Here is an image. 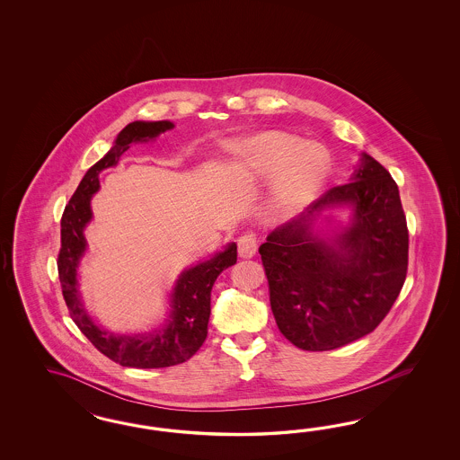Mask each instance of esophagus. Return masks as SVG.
<instances>
[{"label":"esophagus","instance_id":"esophagus-1","mask_svg":"<svg viewBox=\"0 0 460 460\" xmlns=\"http://www.w3.org/2000/svg\"><path fill=\"white\" fill-rule=\"evenodd\" d=\"M258 251V241H256V234L252 233H244L243 236L237 239V252L241 258H251L254 256Z\"/></svg>","mask_w":460,"mask_h":460}]
</instances>
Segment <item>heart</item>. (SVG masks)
Wrapping results in <instances>:
<instances>
[{
  "label": "heart",
  "instance_id": "1",
  "mask_svg": "<svg viewBox=\"0 0 460 460\" xmlns=\"http://www.w3.org/2000/svg\"><path fill=\"white\" fill-rule=\"evenodd\" d=\"M237 152L251 168L277 177L265 206L270 219H288L305 208L329 175V156L317 145L271 131L239 145Z\"/></svg>",
  "mask_w": 460,
  "mask_h": 460
}]
</instances>
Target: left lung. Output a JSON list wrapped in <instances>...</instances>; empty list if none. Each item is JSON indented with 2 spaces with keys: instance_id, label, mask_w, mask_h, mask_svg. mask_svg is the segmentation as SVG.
I'll return each mask as SVG.
<instances>
[{
  "instance_id": "1",
  "label": "left lung",
  "mask_w": 460,
  "mask_h": 460,
  "mask_svg": "<svg viewBox=\"0 0 460 460\" xmlns=\"http://www.w3.org/2000/svg\"><path fill=\"white\" fill-rule=\"evenodd\" d=\"M341 203L353 206L351 226L332 243L314 237L313 216ZM260 254L275 321L293 346L332 350L371 334L396 302L408 270V227L396 181L362 155L350 181L271 231Z\"/></svg>"
}]
</instances>
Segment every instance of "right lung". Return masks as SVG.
I'll list each match as a JSON object with an SVG mask.
<instances>
[{
    "mask_svg": "<svg viewBox=\"0 0 460 460\" xmlns=\"http://www.w3.org/2000/svg\"><path fill=\"white\" fill-rule=\"evenodd\" d=\"M170 128H173L170 121H135L126 126L108 155L87 170L60 219L57 270L70 319L101 354L126 367L158 369L190 359L208 337L212 285L237 260L236 244L231 243L227 250L216 254L209 261L185 270L172 293V315L167 327L152 334H110L87 317L77 293L75 268L85 250L83 231L93 217L91 197L98 192L99 173L104 168L114 167L133 141H148Z\"/></svg>",
    "mask_w": 460,
    "mask_h": 460,
    "instance_id": "1",
    "label": "right lung"
}]
</instances>
